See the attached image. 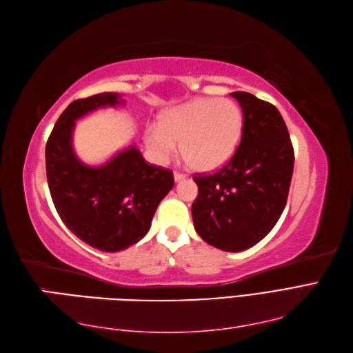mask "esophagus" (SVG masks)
Wrapping results in <instances>:
<instances>
[{
    "instance_id": "obj_1",
    "label": "esophagus",
    "mask_w": 353,
    "mask_h": 353,
    "mask_svg": "<svg viewBox=\"0 0 353 353\" xmlns=\"http://www.w3.org/2000/svg\"><path fill=\"white\" fill-rule=\"evenodd\" d=\"M185 178H187V175L183 174V172H175V174H174V179H175L176 183L183 181V179H185Z\"/></svg>"
}]
</instances>
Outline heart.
Instances as JSON below:
<instances>
[{
	"instance_id": "heart-1",
	"label": "heart",
	"mask_w": 353,
	"mask_h": 353,
	"mask_svg": "<svg viewBox=\"0 0 353 353\" xmlns=\"http://www.w3.org/2000/svg\"><path fill=\"white\" fill-rule=\"evenodd\" d=\"M243 110L229 99H193L166 109L159 127L145 133V143L154 160L166 163L176 143L188 165L212 170L232 157L243 133Z\"/></svg>"
}]
</instances>
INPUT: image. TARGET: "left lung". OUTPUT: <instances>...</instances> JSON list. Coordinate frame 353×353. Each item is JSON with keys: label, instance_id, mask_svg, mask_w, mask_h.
Masks as SVG:
<instances>
[{"label": "left lung", "instance_id": "left-lung-1", "mask_svg": "<svg viewBox=\"0 0 353 353\" xmlns=\"http://www.w3.org/2000/svg\"><path fill=\"white\" fill-rule=\"evenodd\" d=\"M244 114L243 136L225 166L194 175V229L205 243L225 252L253 247L276 226L286 206L294 174V147L279 109L245 91L230 94Z\"/></svg>", "mask_w": 353, "mask_h": 353}]
</instances>
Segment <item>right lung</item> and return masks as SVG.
Returning a JSON list of instances; mask_svg holds the SVG:
<instances>
[{
	"mask_svg": "<svg viewBox=\"0 0 353 353\" xmlns=\"http://www.w3.org/2000/svg\"><path fill=\"white\" fill-rule=\"evenodd\" d=\"M118 105L124 100L117 92L72 101L46 143L48 185L59 217L83 243L109 253L125 250L147 235L159 203L174 187L172 170L150 165L134 145L101 166L76 157V119Z\"/></svg>",
	"mask_w": 353,
	"mask_h": 353,
	"instance_id": "right-lung-1",
	"label": "right lung"
}]
</instances>
